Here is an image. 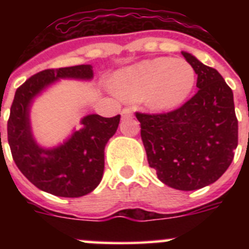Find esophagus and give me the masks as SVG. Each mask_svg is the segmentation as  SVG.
<instances>
[{
	"instance_id": "1",
	"label": "esophagus",
	"mask_w": 249,
	"mask_h": 249,
	"mask_svg": "<svg viewBox=\"0 0 249 249\" xmlns=\"http://www.w3.org/2000/svg\"><path fill=\"white\" fill-rule=\"evenodd\" d=\"M121 114H122V118H129L133 116V112H132L131 108H123Z\"/></svg>"
}]
</instances>
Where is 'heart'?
Here are the masks:
<instances>
[{
    "instance_id": "1",
    "label": "heart",
    "mask_w": 249,
    "mask_h": 249,
    "mask_svg": "<svg viewBox=\"0 0 249 249\" xmlns=\"http://www.w3.org/2000/svg\"><path fill=\"white\" fill-rule=\"evenodd\" d=\"M112 83L122 98L142 100L153 111H171L188 98L196 72L186 59L158 57L118 72Z\"/></svg>"
}]
</instances>
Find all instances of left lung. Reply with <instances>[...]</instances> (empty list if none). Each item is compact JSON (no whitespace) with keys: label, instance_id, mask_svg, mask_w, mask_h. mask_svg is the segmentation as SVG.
<instances>
[{"label":"left lung","instance_id":"8db88e82","mask_svg":"<svg viewBox=\"0 0 249 249\" xmlns=\"http://www.w3.org/2000/svg\"><path fill=\"white\" fill-rule=\"evenodd\" d=\"M197 74L198 91L175 111L136 112L151 168L160 182L195 191L223 175L238 144L233 92L217 70L182 52Z\"/></svg>","mask_w":249,"mask_h":249}]
</instances>
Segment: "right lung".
Masks as SVG:
<instances>
[{
  "mask_svg": "<svg viewBox=\"0 0 249 249\" xmlns=\"http://www.w3.org/2000/svg\"><path fill=\"white\" fill-rule=\"evenodd\" d=\"M91 65L45 70L17 89L7 122V138L13 160L32 184L58 197H81L100 184L105 169V147L116 133L121 116L106 118L89 114L80 131L63 144L46 149L36 143L31 131L32 100L59 78L91 80Z\"/></svg>",
  "mask_w": 249,
  "mask_h": 249,
  "instance_id": "obj_1",
  "label": "right lung"
}]
</instances>
